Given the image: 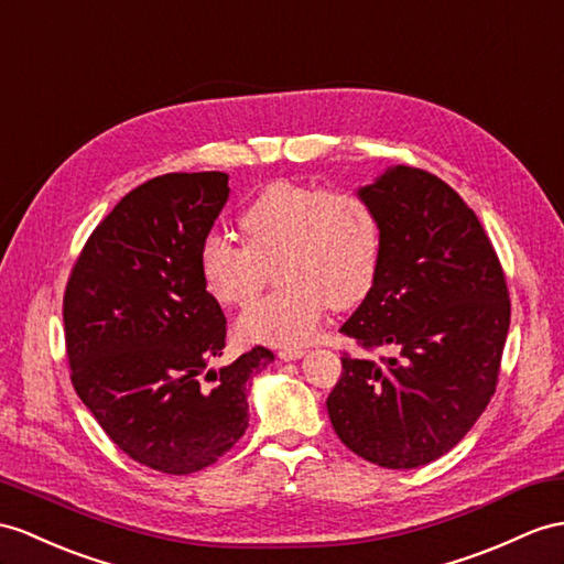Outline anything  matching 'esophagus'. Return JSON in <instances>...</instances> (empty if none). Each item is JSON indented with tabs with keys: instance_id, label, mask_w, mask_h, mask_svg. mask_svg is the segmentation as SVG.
Segmentation results:
<instances>
[{
	"instance_id": "1",
	"label": "esophagus",
	"mask_w": 564,
	"mask_h": 564,
	"mask_svg": "<svg viewBox=\"0 0 564 564\" xmlns=\"http://www.w3.org/2000/svg\"><path fill=\"white\" fill-rule=\"evenodd\" d=\"M306 351L304 349H280L278 351V356L282 361H296V359H301V356H304Z\"/></svg>"
}]
</instances>
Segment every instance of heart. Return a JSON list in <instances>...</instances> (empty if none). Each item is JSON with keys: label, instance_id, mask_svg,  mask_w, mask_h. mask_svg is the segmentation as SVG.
Returning <instances> with one entry per match:
<instances>
[{"label": "heart", "instance_id": "heart-1", "mask_svg": "<svg viewBox=\"0 0 564 564\" xmlns=\"http://www.w3.org/2000/svg\"><path fill=\"white\" fill-rule=\"evenodd\" d=\"M239 225L246 246L210 231L200 241L198 268L217 304L239 308L274 265L282 290L239 315L243 341L304 347L318 335L329 304L351 308L373 286L380 227L370 203L354 191L272 182L246 205Z\"/></svg>", "mask_w": 564, "mask_h": 564}]
</instances>
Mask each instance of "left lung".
Here are the masks:
<instances>
[{
  "instance_id": "left-lung-1",
  "label": "left lung",
  "mask_w": 564,
  "mask_h": 564,
  "mask_svg": "<svg viewBox=\"0 0 564 564\" xmlns=\"http://www.w3.org/2000/svg\"><path fill=\"white\" fill-rule=\"evenodd\" d=\"M380 227L373 286L339 333L392 356L341 359L333 429L386 469H416L455 447L498 386L510 329L500 260L443 178L394 164L361 186Z\"/></svg>"
}]
</instances>
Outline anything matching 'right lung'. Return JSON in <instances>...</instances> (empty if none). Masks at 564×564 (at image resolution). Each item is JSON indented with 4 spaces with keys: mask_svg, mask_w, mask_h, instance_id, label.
I'll list each match as a JSON object with an SVG mask.
<instances>
[{
    "mask_svg": "<svg viewBox=\"0 0 564 564\" xmlns=\"http://www.w3.org/2000/svg\"><path fill=\"white\" fill-rule=\"evenodd\" d=\"M225 172L162 174L95 227L64 294L72 382L109 441L162 474H194L249 429V382L274 361L223 356L227 321L205 290L200 241L229 198Z\"/></svg>",
    "mask_w": 564,
    "mask_h": 564,
    "instance_id": "add662e5",
    "label": "right lung"
}]
</instances>
